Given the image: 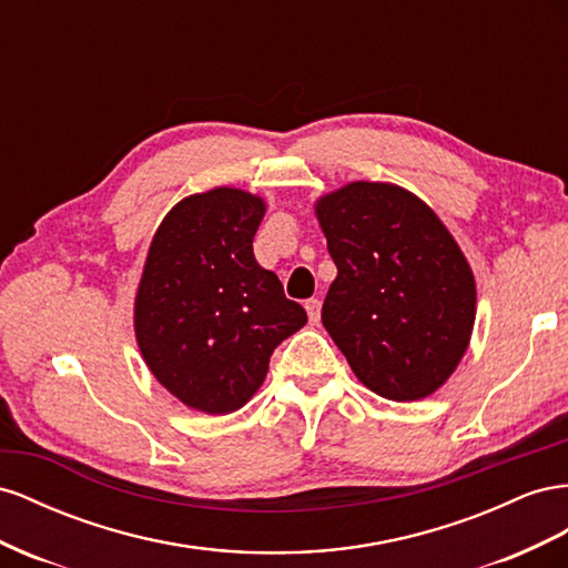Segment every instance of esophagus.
Listing matches in <instances>:
<instances>
[{"mask_svg":"<svg viewBox=\"0 0 568 568\" xmlns=\"http://www.w3.org/2000/svg\"><path fill=\"white\" fill-rule=\"evenodd\" d=\"M304 310H306V316H310V323H318V318H321V302L318 300H306Z\"/></svg>","mask_w":568,"mask_h":568,"instance_id":"obj_1","label":"esophagus"}]
</instances>
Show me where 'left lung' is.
Segmentation results:
<instances>
[{
    "label": "left lung",
    "instance_id": "obj_1",
    "mask_svg": "<svg viewBox=\"0 0 568 568\" xmlns=\"http://www.w3.org/2000/svg\"><path fill=\"white\" fill-rule=\"evenodd\" d=\"M337 266L321 321L371 393L433 395L471 343L476 278L457 240L414 192L354 181L316 200Z\"/></svg>",
    "mask_w": 568,
    "mask_h": 568
}]
</instances>
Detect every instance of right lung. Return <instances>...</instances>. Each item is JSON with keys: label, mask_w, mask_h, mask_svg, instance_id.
<instances>
[{"label": "right lung", "mask_w": 568, "mask_h": 568, "mask_svg": "<svg viewBox=\"0 0 568 568\" xmlns=\"http://www.w3.org/2000/svg\"><path fill=\"white\" fill-rule=\"evenodd\" d=\"M264 214L258 194L221 185L178 202L150 242L135 339L152 376L194 412L221 416L245 407L275 345L306 323L278 275L254 258Z\"/></svg>", "instance_id": "1"}]
</instances>
